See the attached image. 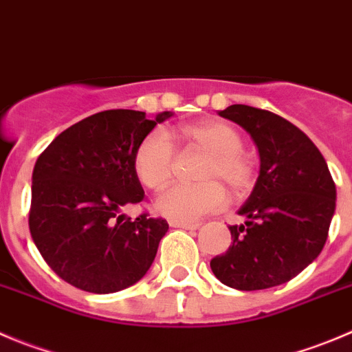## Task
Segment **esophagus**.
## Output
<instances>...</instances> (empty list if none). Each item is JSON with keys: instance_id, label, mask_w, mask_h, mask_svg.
Masks as SVG:
<instances>
[{"instance_id": "1", "label": "esophagus", "mask_w": 352, "mask_h": 352, "mask_svg": "<svg viewBox=\"0 0 352 352\" xmlns=\"http://www.w3.org/2000/svg\"><path fill=\"white\" fill-rule=\"evenodd\" d=\"M173 228H182V230H197L200 226L199 223H183V221H170Z\"/></svg>"}]
</instances>
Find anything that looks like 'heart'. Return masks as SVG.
<instances>
[{
	"label": "heart",
	"mask_w": 352,
	"mask_h": 352,
	"mask_svg": "<svg viewBox=\"0 0 352 352\" xmlns=\"http://www.w3.org/2000/svg\"><path fill=\"white\" fill-rule=\"evenodd\" d=\"M179 140L207 153L200 166L197 185H173L155 199L157 212L173 221L193 223L226 204V190L242 197L252 188L256 167L242 152V136L230 124L206 119L178 129ZM174 145L167 135L152 131L135 152V170L150 190H160L173 176Z\"/></svg>",
	"instance_id": "obj_1"
}]
</instances>
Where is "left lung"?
Returning a JSON list of instances; mask_svg holds the SVG:
<instances>
[{"instance_id": "obj_1", "label": "left lung", "mask_w": 352, "mask_h": 352, "mask_svg": "<svg viewBox=\"0 0 352 352\" xmlns=\"http://www.w3.org/2000/svg\"><path fill=\"white\" fill-rule=\"evenodd\" d=\"M217 113L249 133L261 166L239 210L247 221L230 226L232 245L210 261V270L236 290L282 285L323 250L336 212V183L316 145L283 117L249 105Z\"/></svg>"}]
</instances>
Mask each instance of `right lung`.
Masks as SVG:
<instances>
[{
	"instance_id": "right-lung-1",
	"label": "right lung",
	"mask_w": 352,
	"mask_h": 352,
	"mask_svg": "<svg viewBox=\"0 0 352 352\" xmlns=\"http://www.w3.org/2000/svg\"><path fill=\"white\" fill-rule=\"evenodd\" d=\"M173 116L103 110L60 133L36 160L29 230L50 267L70 285L112 294L135 285L155 259L169 224L126 217L145 192L135 170L142 140Z\"/></svg>"
}]
</instances>
